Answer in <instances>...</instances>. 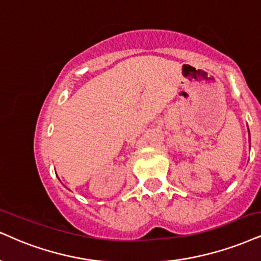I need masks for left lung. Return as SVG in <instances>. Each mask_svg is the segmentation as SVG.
I'll return each mask as SVG.
<instances>
[{"instance_id":"1","label":"left lung","mask_w":261,"mask_h":261,"mask_svg":"<svg viewBox=\"0 0 261 261\" xmlns=\"http://www.w3.org/2000/svg\"><path fill=\"white\" fill-rule=\"evenodd\" d=\"M249 132V130H248ZM249 144H250V137H249Z\"/></svg>"}]
</instances>
